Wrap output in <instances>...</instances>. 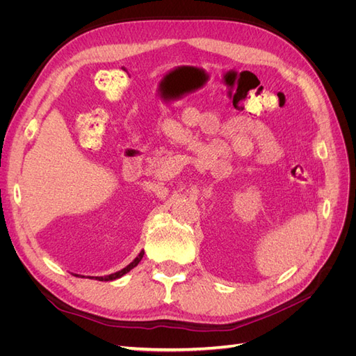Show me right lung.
Returning <instances> with one entry per match:
<instances>
[{"instance_id": "obj_1", "label": "right lung", "mask_w": 356, "mask_h": 356, "mask_svg": "<svg viewBox=\"0 0 356 356\" xmlns=\"http://www.w3.org/2000/svg\"><path fill=\"white\" fill-rule=\"evenodd\" d=\"M143 257H144V251H141L138 254V257L135 258V260L131 263V264H127L124 268H122V270H118V272H115V273H111V275H106V276H95L96 279H98V281H114V279H118V277H122V276H124L127 272H131L134 267H136L138 266V263L143 260Z\"/></svg>"}]
</instances>
